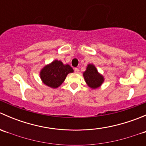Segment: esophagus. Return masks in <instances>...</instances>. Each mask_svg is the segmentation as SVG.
<instances>
[{
  "label": "esophagus",
  "instance_id": "34e87169",
  "mask_svg": "<svg viewBox=\"0 0 146 146\" xmlns=\"http://www.w3.org/2000/svg\"><path fill=\"white\" fill-rule=\"evenodd\" d=\"M74 70H75V72H76V73H78L79 72V69L77 68H76L74 69Z\"/></svg>",
  "mask_w": 146,
  "mask_h": 146
}]
</instances>
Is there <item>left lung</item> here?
I'll return each mask as SVG.
<instances>
[{"instance_id": "1", "label": "left lung", "mask_w": 146, "mask_h": 146, "mask_svg": "<svg viewBox=\"0 0 146 146\" xmlns=\"http://www.w3.org/2000/svg\"><path fill=\"white\" fill-rule=\"evenodd\" d=\"M83 77L88 86L92 89L99 88L104 80V77L98 73L93 64L88 65L86 70L83 73Z\"/></svg>"}]
</instances>
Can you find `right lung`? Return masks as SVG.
Wrapping results in <instances>:
<instances>
[{
  "mask_svg": "<svg viewBox=\"0 0 146 146\" xmlns=\"http://www.w3.org/2000/svg\"><path fill=\"white\" fill-rule=\"evenodd\" d=\"M73 72V69L68 64L64 65L61 61L55 60L41 70L40 78L46 85L57 88L64 82L67 75Z\"/></svg>",
  "mask_w": 146,
  "mask_h": 146,
  "instance_id": "add662e5",
  "label": "right lung"
}]
</instances>
